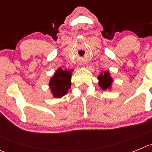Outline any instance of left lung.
Segmentation results:
<instances>
[{"label": "left lung", "mask_w": 152, "mask_h": 152, "mask_svg": "<svg viewBox=\"0 0 152 152\" xmlns=\"http://www.w3.org/2000/svg\"><path fill=\"white\" fill-rule=\"evenodd\" d=\"M98 79L99 80V85L102 90H107L111 87L113 83V79L110 76V73L108 71H104V73H101L98 76Z\"/></svg>", "instance_id": "left-lung-1"}]
</instances>
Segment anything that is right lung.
<instances>
[{"label":"right lung","mask_w":152,"mask_h":152,"mask_svg":"<svg viewBox=\"0 0 152 152\" xmlns=\"http://www.w3.org/2000/svg\"><path fill=\"white\" fill-rule=\"evenodd\" d=\"M70 70H62L58 68L49 82V87L51 93L55 98H61L65 94L71 86V72Z\"/></svg>","instance_id":"add662e5"}]
</instances>
